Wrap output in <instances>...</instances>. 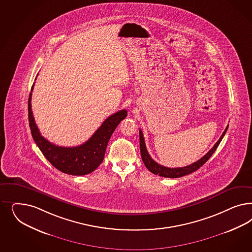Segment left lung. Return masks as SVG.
I'll list each match as a JSON object with an SVG mask.
<instances>
[{"label": "left lung", "mask_w": 252, "mask_h": 252, "mask_svg": "<svg viewBox=\"0 0 252 252\" xmlns=\"http://www.w3.org/2000/svg\"><path fill=\"white\" fill-rule=\"evenodd\" d=\"M228 126L226 129L223 131V133L221 134V136L220 137L219 140L217 141V143L213 146L211 150L202 157L199 160H197L196 162L192 163L186 167H182V168H168V167H164L162 165H159L158 163L156 162L154 159L150 157V155L148 154L147 149H146V144H145V139L142 130H139V135H140V151H141V156H142V159L143 162L145 163L146 168L151 171L152 173H154L156 175L158 176H162V177H167V178H179V177H183L187 174H190L194 171H197L201 166H203L205 163L208 161V159L211 158L212 154L215 152V150L217 149V147L220 145L221 139L223 138L226 130H227Z\"/></svg>", "instance_id": "1"}]
</instances>
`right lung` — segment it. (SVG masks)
<instances>
[{"label":"right lung","mask_w":252,"mask_h":252,"mask_svg":"<svg viewBox=\"0 0 252 252\" xmlns=\"http://www.w3.org/2000/svg\"><path fill=\"white\" fill-rule=\"evenodd\" d=\"M32 95L31 93L28 105L30 127L36 145L49 162L57 170L70 175H85L96 170L104 159L106 146L114 130L127 117V110L122 109L109 116L84 144L74 147H64L56 146L41 136L33 118Z\"/></svg>","instance_id":"right-lung-1"}]
</instances>
